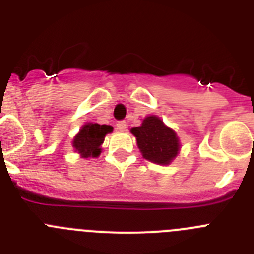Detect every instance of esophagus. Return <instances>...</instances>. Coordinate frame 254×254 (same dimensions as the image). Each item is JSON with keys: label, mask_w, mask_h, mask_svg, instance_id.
<instances>
[{"label": "esophagus", "mask_w": 254, "mask_h": 254, "mask_svg": "<svg viewBox=\"0 0 254 254\" xmlns=\"http://www.w3.org/2000/svg\"><path fill=\"white\" fill-rule=\"evenodd\" d=\"M126 128H127V123L125 122V121H120V122L117 123V129H120V131H126Z\"/></svg>", "instance_id": "1"}]
</instances>
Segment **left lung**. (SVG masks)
I'll use <instances>...</instances> for the list:
<instances>
[{
	"instance_id": "1",
	"label": "left lung",
	"mask_w": 254,
	"mask_h": 254,
	"mask_svg": "<svg viewBox=\"0 0 254 254\" xmlns=\"http://www.w3.org/2000/svg\"><path fill=\"white\" fill-rule=\"evenodd\" d=\"M143 159L159 165H169L181 151L177 132L168 127L160 117L147 116L138 127L131 128Z\"/></svg>"
}]
</instances>
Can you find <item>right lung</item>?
<instances>
[{
	"mask_svg": "<svg viewBox=\"0 0 254 254\" xmlns=\"http://www.w3.org/2000/svg\"><path fill=\"white\" fill-rule=\"evenodd\" d=\"M113 132L109 125L86 122L72 140V147L82 159L98 158L102 152V145L108 133Z\"/></svg>",
	"mask_w": 254,
	"mask_h": 254,
	"instance_id": "add662e5",
	"label": "right lung"
}]
</instances>
